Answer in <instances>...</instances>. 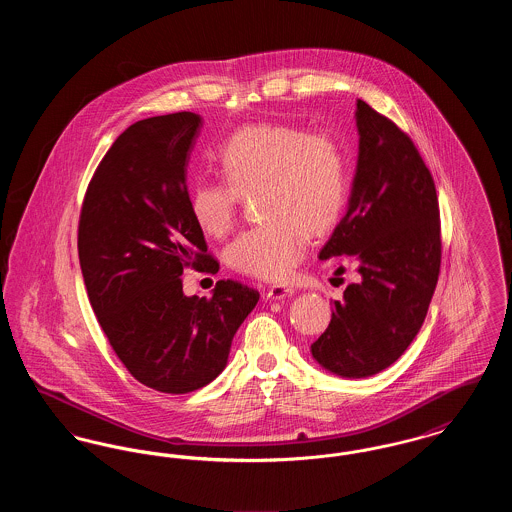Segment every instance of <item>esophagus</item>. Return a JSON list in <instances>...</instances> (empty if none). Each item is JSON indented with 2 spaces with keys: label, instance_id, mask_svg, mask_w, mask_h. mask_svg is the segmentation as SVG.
Listing matches in <instances>:
<instances>
[{
  "label": "esophagus",
  "instance_id": "1",
  "mask_svg": "<svg viewBox=\"0 0 512 512\" xmlns=\"http://www.w3.org/2000/svg\"><path fill=\"white\" fill-rule=\"evenodd\" d=\"M295 290L290 288V286H272L270 290L267 292V299H272V301H276V299H286V297H292Z\"/></svg>",
  "mask_w": 512,
  "mask_h": 512
}]
</instances>
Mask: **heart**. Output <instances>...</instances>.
I'll list each match as a JSON object with an SVG mask.
<instances>
[{
    "mask_svg": "<svg viewBox=\"0 0 512 512\" xmlns=\"http://www.w3.org/2000/svg\"><path fill=\"white\" fill-rule=\"evenodd\" d=\"M224 180H201L190 194L199 230L224 238L242 197H257L267 222L245 230L228 247V263L245 276L284 282L307 253L309 232L324 234L345 201V155L330 132L292 124H249L220 147Z\"/></svg>",
    "mask_w": 512,
    "mask_h": 512,
    "instance_id": "obj_1",
    "label": "heart"
}]
</instances>
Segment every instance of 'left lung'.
<instances>
[{
	"instance_id": "obj_1",
	"label": "left lung",
	"mask_w": 512,
	"mask_h": 512,
	"mask_svg": "<svg viewBox=\"0 0 512 512\" xmlns=\"http://www.w3.org/2000/svg\"><path fill=\"white\" fill-rule=\"evenodd\" d=\"M359 157L347 213L318 259L347 255L359 272L334 301L313 359L341 378L393 365L418 334L441 263L438 195L413 140L357 99Z\"/></svg>"
}]
</instances>
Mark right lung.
I'll use <instances>...</instances> for the list:
<instances>
[{"label":"right lung","instance_id":"obj_1","mask_svg":"<svg viewBox=\"0 0 512 512\" xmlns=\"http://www.w3.org/2000/svg\"><path fill=\"white\" fill-rule=\"evenodd\" d=\"M201 124L182 111L128 126L94 172L78 224L80 268L107 340L140 384L163 393L213 382L259 301L234 280L217 282L211 299L182 292L184 268L219 270L186 184Z\"/></svg>","mask_w":512,"mask_h":512}]
</instances>
